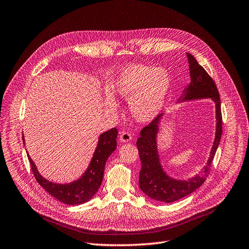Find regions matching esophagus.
<instances>
[{"label":"esophagus","mask_w":249,"mask_h":249,"mask_svg":"<svg viewBox=\"0 0 249 249\" xmlns=\"http://www.w3.org/2000/svg\"><path fill=\"white\" fill-rule=\"evenodd\" d=\"M119 140L121 142H128L132 140V136L129 132H126V131H121L120 132V136H119Z\"/></svg>","instance_id":"esophagus-1"}]
</instances>
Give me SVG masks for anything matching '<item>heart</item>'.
Instances as JSON below:
<instances>
[{
    "label": "heart",
    "instance_id": "obj_1",
    "mask_svg": "<svg viewBox=\"0 0 249 249\" xmlns=\"http://www.w3.org/2000/svg\"><path fill=\"white\" fill-rule=\"evenodd\" d=\"M115 94L129 99L132 117L140 122H150L162 108L170 88L168 71L146 64L126 67L110 85ZM107 106L114 107L112 99Z\"/></svg>",
    "mask_w": 249,
    "mask_h": 249
}]
</instances>
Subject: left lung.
Returning <instances> with one entry per match:
<instances>
[{"label": "left lung", "instance_id": "1", "mask_svg": "<svg viewBox=\"0 0 249 249\" xmlns=\"http://www.w3.org/2000/svg\"><path fill=\"white\" fill-rule=\"evenodd\" d=\"M187 57L190 67L191 84L187 89V93L183 99L211 97L214 100L216 105L217 120L216 133L209 160L204 169L195 178L181 181L172 179L167 177L162 170L160 165L156 136H157L158 132V122L163 114L154 118L148 125H145L142 128L140 133L141 136L136 142L142 162V169L139 179L140 187L144 194L148 195L150 198L156 201L166 202V203H171V202L190 195L191 193L197 190L205 181L209 176L211 166H213V158L219 144L220 136L223 133L220 97L215 83L213 78L208 75V72L197 62L193 55L187 53Z\"/></svg>", "mask_w": 249, "mask_h": 249}]
</instances>
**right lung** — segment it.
Listing matches in <instances>:
<instances>
[{"label": "right lung", "mask_w": 249, "mask_h": 249, "mask_svg": "<svg viewBox=\"0 0 249 249\" xmlns=\"http://www.w3.org/2000/svg\"><path fill=\"white\" fill-rule=\"evenodd\" d=\"M117 128H112V129L106 131L99 136L93 158H92L84 176L76 181L68 183V185H59V183L45 179L36 170V165L30 156L27 155L36 180L43 189H45L46 192L64 204L78 205L85 203L94 196L101 185L106 162L109 155L117 148Z\"/></svg>", "instance_id": "add662e5"}]
</instances>
